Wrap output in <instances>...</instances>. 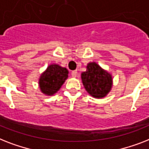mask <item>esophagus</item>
<instances>
[{"label": "esophagus", "instance_id": "1", "mask_svg": "<svg viewBox=\"0 0 149 149\" xmlns=\"http://www.w3.org/2000/svg\"><path fill=\"white\" fill-rule=\"evenodd\" d=\"M71 76L72 77H76L77 76V70H73L71 72Z\"/></svg>", "mask_w": 149, "mask_h": 149}]
</instances>
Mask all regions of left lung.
<instances>
[{"instance_id": "1", "label": "left lung", "mask_w": 149, "mask_h": 149, "mask_svg": "<svg viewBox=\"0 0 149 149\" xmlns=\"http://www.w3.org/2000/svg\"><path fill=\"white\" fill-rule=\"evenodd\" d=\"M81 78L86 90L94 98L105 97L112 88V76L96 63H88L86 71L82 72Z\"/></svg>"}]
</instances>
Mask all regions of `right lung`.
<instances>
[{
  "instance_id": "obj_1",
  "label": "right lung",
  "mask_w": 149,
  "mask_h": 149,
  "mask_svg": "<svg viewBox=\"0 0 149 149\" xmlns=\"http://www.w3.org/2000/svg\"><path fill=\"white\" fill-rule=\"evenodd\" d=\"M68 70L62 66L52 64L40 77L39 85L41 92L46 95H51L60 89L68 77Z\"/></svg>"
}]
</instances>
